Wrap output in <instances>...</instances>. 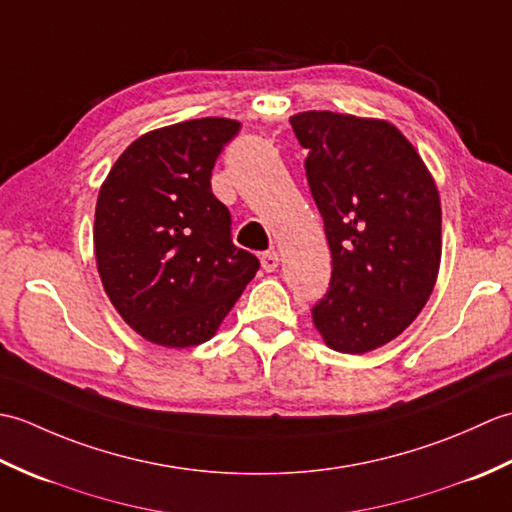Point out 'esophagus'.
<instances>
[{"instance_id":"esophagus-1","label":"esophagus","mask_w":512,"mask_h":512,"mask_svg":"<svg viewBox=\"0 0 512 512\" xmlns=\"http://www.w3.org/2000/svg\"><path fill=\"white\" fill-rule=\"evenodd\" d=\"M277 266H279V253H275V250H268V253L262 255V268L266 273H275Z\"/></svg>"}]
</instances>
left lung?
I'll use <instances>...</instances> for the list:
<instances>
[{"mask_svg": "<svg viewBox=\"0 0 512 512\" xmlns=\"http://www.w3.org/2000/svg\"><path fill=\"white\" fill-rule=\"evenodd\" d=\"M332 253L312 308L328 347L365 354L396 339L436 286L442 209L436 180L396 125L336 112L290 118Z\"/></svg>", "mask_w": 512, "mask_h": 512, "instance_id": "8db88e82", "label": "left lung"}]
</instances>
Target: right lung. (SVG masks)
I'll return each mask as SVG.
<instances>
[{"label":"right lung","mask_w":512,"mask_h":512,"mask_svg":"<svg viewBox=\"0 0 512 512\" xmlns=\"http://www.w3.org/2000/svg\"><path fill=\"white\" fill-rule=\"evenodd\" d=\"M237 132L239 121L215 116L154 129L101 184L96 268L116 312L149 343L209 341L259 270L211 191L215 160Z\"/></svg>","instance_id":"right-lung-1"}]
</instances>
